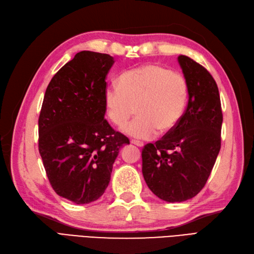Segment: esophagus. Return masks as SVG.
I'll use <instances>...</instances> for the list:
<instances>
[{
    "label": "esophagus",
    "mask_w": 254,
    "mask_h": 254,
    "mask_svg": "<svg viewBox=\"0 0 254 254\" xmlns=\"http://www.w3.org/2000/svg\"><path fill=\"white\" fill-rule=\"evenodd\" d=\"M131 144H133V145L137 146V147H143V146H144L143 142H140V141H135V140H132V141H131Z\"/></svg>",
    "instance_id": "34e87169"
}]
</instances>
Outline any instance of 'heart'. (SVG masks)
<instances>
[{
	"instance_id": "obj_1",
	"label": "heart",
	"mask_w": 254,
	"mask_h": 254,
	"mask_svg": "<svg viewBox=\"0 0 254 254\" xmlns=\"http://www.w3.org/2000/svg\"><path fill=\"white\" fill-rule=\"evenodd\" d=\"M188 103V84L178 72L149 64L120 75L118 86L104 91L107 118L118 127L124 126L135 112L137 117L123 128L135 139H151L167 133L179 124Z\"/></svg>"
}]
</instances>
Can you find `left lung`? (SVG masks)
Listing matches in <instances>:
<instances>
[{"instance_id": "1", "label": "left lung", "mask_w": 254, "mask_h": 254, "mask_svg": "<svg viewBox=\"0 0 254 254\" xmlns=\"http://www.w3.org/2000/svg\"><path fill=\"white\" fill-rule=\"evenodd\" d=\"M189 102L171 132L145 145L142 173L149 190L167 202L195 197L209 178L220 150L222 112L217 84L196 61L180 55Z\"/></svg>"}]
</instances>
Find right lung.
I'll return each instance as SVG.
<instances>
[{
	"instance_id": "obj_1",
	"label": "right lung",
	"mask_w": 254,
	"mask_h": 254,
	"mask_svg": "<svg viewBox=\"0 0 254 254\" xmlns=\"http://www.w3.org/2000/svg\"><path fill=\"white\" fill-rule=\"evenodd\" d=\"M108 54L82 51L52 78L39 117V152L56 193L76 204L95 201L110 182L128 137L114 131L104 107Z\"/></svg>"
}]
</instances>
